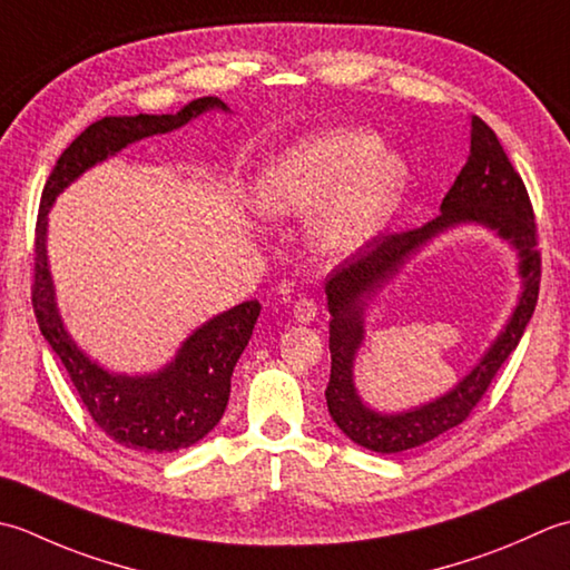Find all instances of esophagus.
Listing matches in <instances>:
<instances>
[{"label": "esophagus", "instance_id": "1", "mask_svg": "<svg viewBox=\"0 0 570 570\" xmlns=\"http://www.w3.org/2000/svg\"><path fill=\"white\" fill-rule=\"evenodd\" d=\"M293 317L299 324H309L312 320L317 317V302L315 299H307V297L297 299L295 307H293Z\"/></svg>", "mask_w": 570, "mask_h": 570}]
</instances>
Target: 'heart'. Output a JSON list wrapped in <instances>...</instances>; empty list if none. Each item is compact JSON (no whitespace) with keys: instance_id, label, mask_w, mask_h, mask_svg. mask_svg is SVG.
<instances>
[{"instance_id":"obj_1","label":"heart","mask_w":570,"mask_h":570,"mask_svg":"<svg viewBox=\"0 0 570 570\" xmlns=\"http://www.w3.org/2000/svg\"><path fill=\"white\" fill-rule=\"evenodd\" d=\"M409 189V165L366 127H330L275 153L253 184L265 218H312V240L330 255H352L396 216Z\"/></svg>"}]
</instances>
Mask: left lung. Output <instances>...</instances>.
<instances>
[{
	"label": "left lung",
	"instance_id": "8db88e82",
	"mask_svg": "<svg viewBox=\"0 0 570 570\" xmlns=\"http://www.w3.org/2000/svg\"><path fill=\"white\" fill-rule=\"evenodd\" d=\"M462 225L490 229L515 250L520 277L518 305L479 364L450 392L405 412H379L363 401L355 386V356L365 338L370 305L417 252ZM539 277L537 224L524 181L514 171L492 127L472 115L470 157L440 204V216L428 220L423 228L374 238L324 283L332 315V374L324 396L336 428L352 443L391 455L431 443L433 438L460 425L484 396L499 366L517 350L537 307Z\"/></svg>",
	"mask_w": 570,
	"mask_h": 570
}]
</instances>
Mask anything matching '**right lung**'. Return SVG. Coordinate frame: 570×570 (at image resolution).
<instances>
[{"label": "right lung", "instance_id": "obj_1", "mask_svg": "<svg viewBox=\"0 0 570 570\" xmlns=\"http://www.w3.org/2000/svg\"><path fill=\"white\" fill-rule=\"evenodd\" d=\"M230 112L216 96L196 98L167 115H108L80 132L58 157L43 187L37 220V275H33V312L43 340L61 358L80 401L115 443L139 452H174L191 448L214 431L230 396V376L261 315L258 299L240 302L199 324L179 344L165 366L147 374H118L86 354L66 330L56 302V285L46 250L49 214L76 179L139 139L167 135L202 115Z\"/></svg>", "mask_w": 570, "mask_h": 570}]
</instances>
